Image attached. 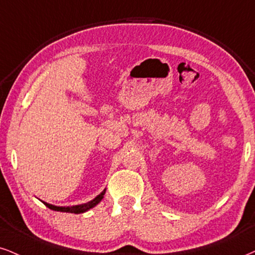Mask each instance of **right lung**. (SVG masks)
<instances>
[{"instance_id":"obj_1","label":"right lung","mask_w":255,"mask_h":255,"mask_svg":"<svg viewBox=\"0 0 255 255\" xmlns=\"http://www.w3.org/2000/svg\"><path fill=\"white\" fill-rule=\"evenodd\" d=\"M105 191H106V189H104L102 193L98 195V196L94 197V199L91 200L90 202L77 204V206H65V207H62V206H54V204L43 202V201H42V202L46 207H48V208L52 209V210H55V212H64V213H73V214H81V213L87 212V210H90L91 208H93V207H96L97 204H98L100 201L103 200L104 195H105Z\"/></svg>"}]
</instances>
